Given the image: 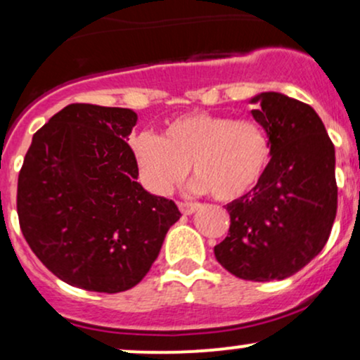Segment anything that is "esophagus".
Segmentation results:
<instances>
[{"label":"esophagus","mask_w":360,"mask_h":360,"mask_svg":"<svg viewBox=\"0 0 360 360\" xmlns=\"http://www.w3.org/2000/svg\"><path fill=\"white\" fill-rule=\"evenodd\" d=\"M198 208H200V203H188V201H181L179 203V210L183 214H193Z\"/></svg>","instance_id":"1"}]
</instances>
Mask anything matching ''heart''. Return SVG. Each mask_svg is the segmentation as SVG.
<instances>
[{
	"instance_id": "heart-1",
	"label": "heart",
	"mask_w": 360,
	"mask_h": 360,
	"mask_svg": "<svg viewBox=\"0 0 360 360\" xmlns=\"http://www.w3.org/2000/svg\"><path fill=\"white\" fill-rule=\"evenodd\" d=\"M134 155L143 183L157 194L171 193L193 166L198 191L235 201L254 191L266 176L272 143L254 120L188 113L169 120L160 137L139 135Z\"/></svg>"
}]
</instances>
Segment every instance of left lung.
Returning a JSON list of instances; mask_svg holds the SVG:
<instances>
[{"label":"left lung","mask_w":360,"mask_h":360,"mask_svg":"<svg viewBox=\"0 0 360 360\" xmlns=\"http://www.w3.org/2000/svg\"><path fill=\"white\" fill-rule=\"evenodd\" d=\"M250 103L272 159L254 191L226 205L230 230L214 257L245 281L286 279L320 254L337 214L335 147L307 103L260 93Z\"/></svg>","instance_id":"8db88e82"}]
</instances>
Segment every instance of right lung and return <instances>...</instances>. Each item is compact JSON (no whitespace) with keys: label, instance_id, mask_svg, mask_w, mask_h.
Returning <instances> with one entry per match:
<instances>
[{"label":"right lung","instance_id":"1","mask_svg":"<svg viewBox=\"0 0 360 360\" xmlns=\"http://www.w3.org/2000/svg\"><path fill=\"white\" fill-rule=\"evenodd\" d=\"M137 113L74 103L32 139L18 176L20 229L49 271L71 286H137L179 220L176 203L137 183L128 135Z\"/></svg>","mask_w":360,"mask_h":360}]
</instances>
